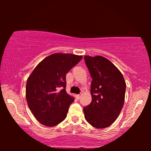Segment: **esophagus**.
Here are the masks:
<instances>
[{
  "label": "esophagus",
  "instance_id": "esophagus-1",
  "mask_svg": "<svg viewBox=\"0 0 151 151\" xmlns=\"http://www.w3.org/2000/svg\"><path fill=\"white\" fill-rule=\"evenodd\" d=\"M77 96V98H78V99H79V98H80V97L82 96V94L80 93V94H79V95H77V96Z\"/></svg>",
  "mask_w": 151,
  "mask_h": 151
}]
</instances>
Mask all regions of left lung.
<instances>
[{
  "label": "left lung",
  "instance_id": "1",
  "mask_svg": "<svg viewBox=\"0 0 151 151\" xmlns=\"http://www.w3.org/2000/svg\"><path fill=\"white\" fill-rule=\"evenodd\" d=\"M92 78V101L83 111L86 120L96 129H104L116 120L125 99L126 82L120 71L106 58L84 56Z\"/></svg>",
  "mask_w": 151,
  "mask_h": 151
}]
</instances>
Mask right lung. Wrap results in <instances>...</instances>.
<instances>
[{
    "label": "right lung",
    "instance_id": "add662e5",
    "mask_svg": "<svg viewBox=\"0 0 151 151\" xmlns=\"http://www.w3.org/2000/svg\"><path fill=\"white\" fill-rule=\"evenodd\" d=\"M82 55L53 53L35 67L27 80L26 99L36 119L47 127H54L66 118L73 96L66 92V75Z\"/></svg>",
    "mask_w": 151,
    "mask_h": 151
}]
</instances>
